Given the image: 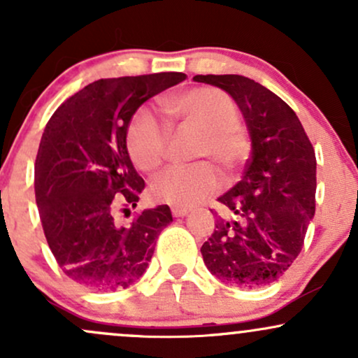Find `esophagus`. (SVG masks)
Segmentation results:
<instances>
[{"mask_svg":"<svg viewBox=\"0 0 358 358\" xmlns=\"http://www.w3.org/2000/svg\"><path fill=\"white\" fill-rule=\"evenodd\" d=\"M188 208H182V207H173L171 208V213H173V217H185L188 215Z\"/></svg>","mask_w":358,"mask_h":358,"instance_id":"obj_1","label":"esophagus"}]
</instances>
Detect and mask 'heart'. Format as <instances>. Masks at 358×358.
<instances>
[{
	"mask_svg": "<svg viewBox=\"0 0 358 358\" xmlns=\"http://www.w3.org/2000/svg\"><path fill=\"white\" fill-rule=\"evenodd\" d=\"M159 106L176 127L199 133L193 158L205 162L166 170L151 183V196L171 207H195L219 190L220 180L213 164L224 178H232L248 162L252 150L249 131L237 119L236 102L219 89L185 90L162 99ZM170 139V129L146 110H139L127 122V155L146 173L165 163Z\"/></svg>",
	"mask_w": 358,
	"mask_h": 358,
	"instance_id": "1",
	"label": "heart"
}]
</instances>
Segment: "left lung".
I'll return each instance as SVG.
<instances>
[{
	"label": "left lung",
	"mask_w": 358,
	"mask_h": 358,
	"mask_svg": "<svg viewBox=\"0 0 358 358\" xmlns=\"http://www.w3.org/2000/svg\"><path fill=\"white\" fill-rule=\"evenodd\" d=\"M231 94L244 114L252 153L242 180L219 196L231 215H217L202 252L225 285L261 287L278 281L301 252L315 215L316 158L294 110L244 76H195Z\"/></svg>",
	"instance_id": "8db88e82"
}]
</instances>
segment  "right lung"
Listing matches in <instances>:
<instances>
[{
	"instance_id": "add662e5",
	"label": "right lung",
	"mask_w": 358,
	"mask_h": 358,
	"mask_svg": "<svg viewBox=\"0 0 358 358\" xmlns=\"http://www.w3.org/2000/svg\"><path fill=\"white\" fill-rule=\"evenodd\" d=\"M187 79L182 72L101 79L69 97L47 122L35 159L40 220L65 276L94 291L127 287L145 274L168 205L139 212L145 180L126 150V127L150 97Z\"/></svg>"
}]
</instances>
